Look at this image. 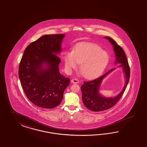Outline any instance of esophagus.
Instances as JSON below:
<instances>
[{"instance_id":"1","label":"esophagus","mask_w":147,"mask_h":147,"mask_svg":"<svg viewBox=\"0 0 147 147\" xmlns=\"http://www.w3.org/2000/svg\"><path fill=\"white\" fill-rule=\"evenodd\" d=\"M71 82L72 83H79V80L76 79V78H74V79H72L71 80Z\"/></svg>"}]
</instances>
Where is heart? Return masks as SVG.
Masks as SVG:
<instances>
[{"label": "heart", "mask_w": 147, "mask_h": 147, "mask_svg": "<svg viewBox=\"0 0 147 147\" xmlns=\"http://www.w3.org/2000/svg\"><path fill=\"white\" fill-rule=\"evenodd\" d=\"M64 59L68 70L76 69L79 63L82 75L92 78L103 71L109 63V56L98 45L86 43L77 45L73 52H66Z\"/></svg>", "instance_id": "b5f03b06"}]
</instances>
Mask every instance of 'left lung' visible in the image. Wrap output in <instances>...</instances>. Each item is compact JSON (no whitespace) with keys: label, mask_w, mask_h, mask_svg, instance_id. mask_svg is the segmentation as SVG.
<instances>
[{"label":"left lung","mask_w":147,"mask_h":147,"mask_svg":"<svg viewBox=\"0 0 147 147\" xmlns=\"http://www.w3.org/2000/svg\"><path fill=\"white\" fill-rule=\"evenodd\" d=\"M105 38L108 39L109 41L113 46V49L116 57L115 64L120 63V67H123L125 74L126 82L125 86L123 90L116 97L109 98H105L100 94L98 89L104 77L115 69H111L102 76L98 77L95 80L83 82V84L82 85L81 88L83 102L87 109L94 112L105 111L113 107L123 95L129 81L130 76V67L124 50L113 39L108 36H106Z\"/></svg>","instance_id":"left-lung-1"}]
</instances>
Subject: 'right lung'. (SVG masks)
<instances>
[{
	"label": "right lung",
	"mask_w": 147,
	"mask_h": 147,
	"mask_svg": "<svg viewBox=\"0 0 147 147\" xmlns=\"http://www.w3.org/2000/svg\"><path fill=\"white\" fill-rule=\"evenodd\" d=\"M64 36L45 35L29 44L24 51L18 76L26 95L38 107L51 109L58 106L70 84V78L60 74L61 60L55 55L61 52Z\"/></svg>",
	"instance_id": "obj_1"
}]
</instances>
